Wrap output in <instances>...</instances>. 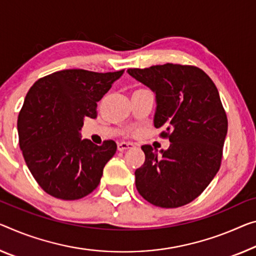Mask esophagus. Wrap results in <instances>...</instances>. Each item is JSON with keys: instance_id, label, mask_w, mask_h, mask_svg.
Listing matches in <instances>:
<instances>
[{"instance_id": "esophagus-1", "label": "esophagus", "mask_w": 256, "mask_h": 256, "mask_svg": "<svg viewBox=\"0 0 256 256\" xmlns=\"http://www.w3.org/2000/svg\"><path fill=\"white\" fill-rule=\"evenodd\" d=\"M135 145L132 143H127V142H122V143L118 144V150L119 151H126V150H130Z\"/></svg>"}]
</instances>
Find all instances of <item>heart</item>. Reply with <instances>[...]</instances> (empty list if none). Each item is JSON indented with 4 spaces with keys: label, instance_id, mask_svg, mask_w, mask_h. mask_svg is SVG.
<instances>
[{
    "label": "heart",
    "instance_id": "obj_1",
    "mask_svg": "<svg viewBox=\"0 0 256 256\" xmlns=\"http://www.w3.org/2000/svg\"><path fill=\"white\" fill-rule=\"evenodd\" d=\"M140 90H144V89H138V90H136V92H140Z\"/></svg>",
    "mask_w": 256,
    "mask_h": 256
}]
</instances>
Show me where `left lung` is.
<instances>
[{
    "mask_svg": "<svg viewBox=\"0 0 256 256\" xmlns=\"http://www.w3.org/2000/svg\"><path fill=\"white\" fill-rule=\"evenodd\" d=\"M129 76L156 94V128L170 145L158 154L143 145V166L136 169V188L152 205L176 208L202 194L221 166L228 119L218 88L196 66L164 64L129 68Z\"/></svg>",
    "mask_w": 256,
    "mask_h": 256,
    "instance_id": "1",
    "label": "left lung"
}]
</instances>
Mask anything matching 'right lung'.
I'll use <instances>...</instances> for the list:
<instances>
[{"label": "right lung", "instance_id": "right-lung-1", "mask_svg": "<svg viewBox=\"0 0 256 256\" xmlns=\"http://www.w3.org/2000/svg\"><path fill=\"white\" fill-rule=\"evenodd\" d=\"M124 74L64 70L38 80L18 116L19 145L33 178L46 194L76 200L95 190L114 156V140L81 138L86 118L97 116V102Z\"/></svg>", "mask_w": 256, "mask_h": 256}]
</instances>
